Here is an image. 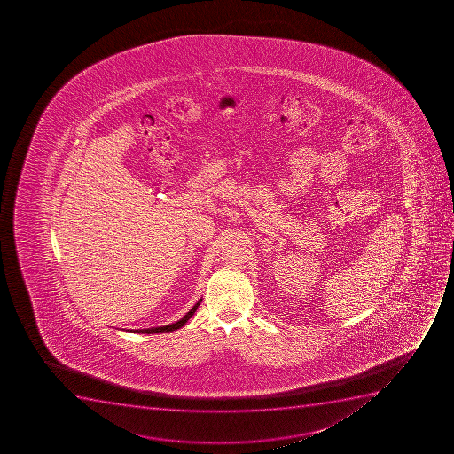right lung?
<instances>
[{"label": "right lung", "mask_w": 454, "mask_h": 454, "mask_svg": "<svg viewBox=\"0 0 454 454\" xmlns=\"http://www.w3.org/2000/svg\"><path fill=\"white\" fill-rule=\"evenodd\" d=\"M202 299L193 305L192 309L189 310L188 314L184 315V318H180L179 321H176V323L168 324V325H164V327H153L146 328V330H133L135 333H146V334H153V333H166V332H175L177 328L184 327V324L188 323V319L195 314V310L198 309V306L201 303Z\"/></svg>", "instance_id": "add662e5"}]
</instances>
